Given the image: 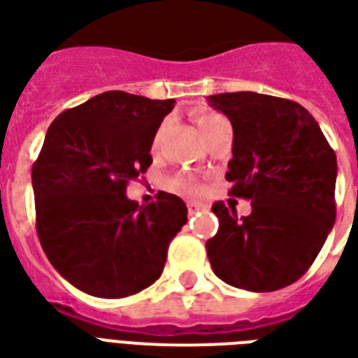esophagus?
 <instances>
[{
	"instance_id": "esophagus-1",
	"label": "esophagus",
	"mask_w": 358,
	"mask_h": 358,
	"mask_svg": "<svg viewBox=\"0 0 358 358\" xmlns=\"http://www.w3.org/2000/svg\"><path fill=\"white\" fill-rule=\"evenodd\" d=\"M201 208H205V205L195 203V201H189V203H187V210H189V213H195V210H201Z\"/></svg>"
}]
</instances>
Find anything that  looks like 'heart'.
I'll return each mask as SVG.
<instances>
[{
    "label": "heart",
    "mask_w": 358,
    "mask_h": 358,
    "mask_svg": "<svg viewBox=\"0 0 358 358\" xmlns=\"http://www.w3.org/2000/svg\"><path fill=\"white\" fill-rule=\"evenodd\" d=\"M222 117V115H218V113H213V112H206V113H201L199 117H197V125H199V129H203L205 125H208L210 121H214V119ZM157 144V142H155ZM155 144H153V148H155ZM172 187L174 189H178V192L182 193H187V195H195V193L201 192V187L197 182H193L192 178H176L172 180Z\"/></svg>",
    "instance_id": "obj_1"
}]
</instances>
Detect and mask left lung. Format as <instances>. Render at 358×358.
Returning a JSON list of instances; mask_svg holds the SVG:
<instances>
[{"instance_id":"8db88e82","label":"left lung","mask_w":358,"mask_h":358,"mask_svg":"<svg viewBox=\"0 0 358 358\" xmlns=\"http://www.w3.org/2000/svg\"><path fill=\"white\" fill-rule=\"evenodd\" d=\"M231 121L229 195L250 201L237 218L222 201L220 227L206 241L213 271L235 288L273 292L311 267L336 222V153L298 102L258 92L206 96Z\"/></svg>"}]
</instances>
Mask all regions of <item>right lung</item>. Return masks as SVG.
Here are the masks:
<instances>
[{
  "instance_id": "obj_1",
  "label": "right lung",
  "mask_w": 358,
  "mask_h": 358,
  "mask_svg": "<svg viewBox=\"0 0 358 358\" xmlns=\"http://www.w3.org/2000/svg\"><path fill=\"white\" fill-rule=\"evenodd\" d=\"M174 100L108 91L66 110L31 166L36 227L47 258L73 287L125 298L163 273L166 250L187 222L172 193L140 206L127 184L152 165L155 132Z\"/></svg>"
}]
</instances>
